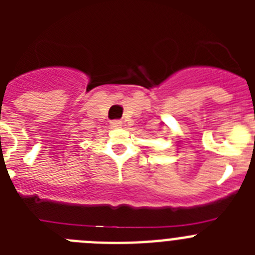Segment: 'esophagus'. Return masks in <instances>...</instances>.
<instances>
[{
    "label": "esophagus",
    "instance_id": "1",
    "mask_svg": "<svg viewBox=\"0 0 255 255\" xmlns=\"http://www.w3.org/2000/svg\"><path fill=\"white\" fill-rule=\"evenodd\" d=\"M110 125H111L112 129H119V128H121L123 126V121L120 120H114L110 123Z\"/></svg>",
    "mask_w": 255,
    "mask_h": 255
}]
</instances>
